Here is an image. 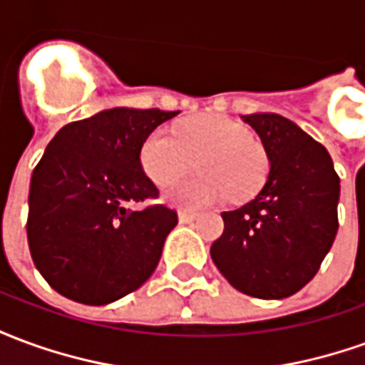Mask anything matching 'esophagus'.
Listing matches in <instances>:
<instances>
[{"instance_id": "obj_1", "label": "esophagus", "mask_w": 365, "mask_h": 365, "mask_svg": "<svg viewBox=\"0 0 365 365\" xmlns=\"http://www.w3.org/2000/svg\"><path fill=\"white\" fill-rule=\"evenodd\" d=\"M195 217L197 213H193V211H180V222H191Z\"/></svg>"}]
</instances>
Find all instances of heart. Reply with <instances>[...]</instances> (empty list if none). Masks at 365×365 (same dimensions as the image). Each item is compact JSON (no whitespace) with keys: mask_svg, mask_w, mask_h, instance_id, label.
Masks as SVG:
<instances>
[{"mask_svg":"<svg viewBox=\"0 0 365 365\" xmlns=\"http://www.w3.org/2000/svg\"><path fill=\"white\" fill-rule=\"evenodd\" d=\"M140 168L152 183L166 187L197 166L201 175L166 193L170 203L187 209L211 205L230 197L248 199L260 190L269 170L266 146L252 130L225 117L197 115L175 128H154L140 144Z\"/></svg>","mask_w":365,"mask_h":365,"instance_id":"obj_1","label":"heart"}]
</instances>
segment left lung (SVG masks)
Masks as SVG:
<instances>
[{
  "instance_id": "8db88e82",
  "label": "left lung",
  "mask_w": 365,
  "mask_h": 365,
  "mask_svg": "<svg viewBox=\"0 0 365 365\" xmlns=\"http://www.w3.org/2000/svg\"><path fill=\"white\" fill-rule=\"evenodd\" d=\"M269 156L260 193L225 211L211 258L232 287L258 299L303 289L321 268L338 230L340 178L321 143L275 113L245 115Z\"/></svg>"
}]
</instances>
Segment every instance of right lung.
<instances>
[{"mask_svg":"<svg viewBox=\"0 0 365 365\" xmlns=\"http://www.w3.org/2000/svg\"><path fill=\"white\" fill-rule=\"evenodd\" d=\"M180 111L115 107L62 127L33 170L27 240L36 269L60 295L107 305L156 269L178 213L133 203L158 197L140 168L148 133Z\"/></svg>","mask_w":365,"mask_h":365,"instance_id":"add662e5","label":"right lung"}]
</instances>
